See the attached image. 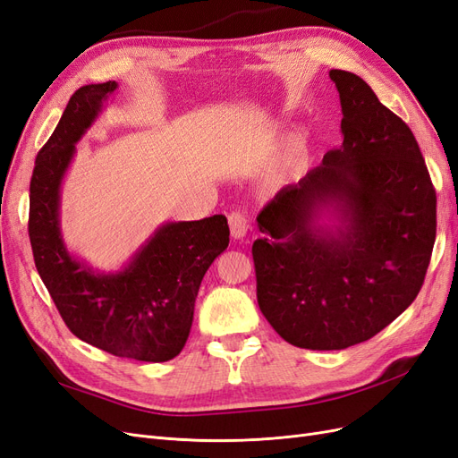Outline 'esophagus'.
<instances>
[{"instance_id": "34e87169", "label": "esophagus", "mask_w": 458, "mask_h": 458, "mask_svg": "<svg viewBox=\"0 0 458 458\" xmlns=\"http://www.w3.org/2000/svg\"><path fill=\"white\" fill-rule=\"evenodd\" d=\"M228 226L233 240H243L247 233V218L242 211H232L228 215Z\"/></svg>"}]
</instances>
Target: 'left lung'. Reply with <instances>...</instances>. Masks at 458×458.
<instances>
[{
  "label": "left lung",
  "instance_id": "left-lung-1",
  "mask_svg": "<svg viewBox=\"0 0 458 458\" xmlns=\"http://www.w3.org/2000/svg\"><path fill=\"white\" fill-rule=\"evenodd\" d=\"M343 144L264 205L257 301L293 346L344 350L417 299L436 242V190L407 123L360 76L331 70ZM329 210L335 231L317 220Z\"/></svg>",
  "mask_w": 458,
  "mask_h": 458
}]
</instances>
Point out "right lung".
I'll return each mask as SVG.
<instances>
[{"label": "right lung", "instance_id": "obj_1", "mask_svg": "<svg viewBox=\"0 0 458 458\" xmlns=\"http://www.w3.org/2000/svg\"><path fill=\"white\" fill-rule=\"evenodd\" d=\"M115 89V81L91 83L70 97L36 157L28 233L41 282L73 335L112 356L159 363L184 348L201 279L228 247L230 228L225 215L167 223L115 274L93 272L68 253L58 226L61 184L76 142Z\"/></svg>", "mask_w": 458, "mask_h": 458}]
</instances>
